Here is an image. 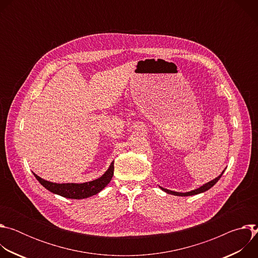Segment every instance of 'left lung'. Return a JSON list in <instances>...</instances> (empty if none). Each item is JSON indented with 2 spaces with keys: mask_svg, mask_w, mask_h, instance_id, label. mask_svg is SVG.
<instances>
[{
  "mask_svg": "<svg viewBox=\"0 0 258 258\" xmlns=\"http://www.w3.org/2000/svg\"><path fill=\"white\" fill-rule=\"evenodd\" d=\"M225 171V170H224ZM224 171L220 173L217 177H215V178H213L212 180H210V181H208V182H206V183H204L203 186H201V187H199L198 189H195V190H193V191H190V192H186V193H181V192H174V191H171V190H167V189H165V188H162V187H160L159 186V188L162 190V191H164V192H166L167 194H171V195H174V196H181V197H185V196H193V195H197V194H200V193H203V192H205V191H207V190H209L210 188H212L215 183L218 181V179L222 177V175H223V173H224Z\"/></svg>",
  "mask_w": 258,
  "mask_h": 258,
  "instance_id": "left-lung-1",
  "label": "left lung"
}]
</instances>
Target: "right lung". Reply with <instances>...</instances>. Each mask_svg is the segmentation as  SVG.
Wrapping results in <instances>:
<instances>
[{
  "label": "right lung",
  "instance_id": "1",
  "mask_svg": "<svg viewBox=\"0 0 258 258\" xmlns=\"http://www.w3.org/2000/svg\"><path fill=\"white\" fill-rule=\"evenodd\" d=\"M114 172V161L111 162L108 169L98 178L86 181L82 183H76V182H65V183H57L53 181L46 180L39 175H36L33 172V175L38 179L41 185L45 187L48 191L52 192L53 194L60 195L65 198L69 199H85L89 198L91 196H94L101 192L108 183L111 180Z\"/></svg>",
  "mask_w": 258,
  "mask_h": 258
}]
</instances>
